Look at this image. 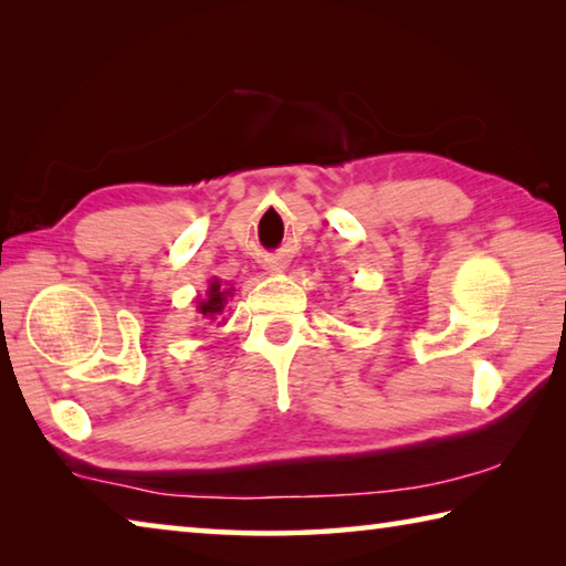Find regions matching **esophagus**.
<instances>
[{
	"label": "esophagus",
	"instance_id": "1",
	"mask_svg": "<svg viewBox=\"0 0 566 566\" xmlns=\"http://www.w3.org/2000/svg\"><path fill=\"white\" fill-rule=\"evenodd\" d=\"M266 270H270V272H282L284 264L276 262V260H270V264H266Z\"/></svg>",
	"mask_w": 566,
	"mask_h": 566
}]
</instances>
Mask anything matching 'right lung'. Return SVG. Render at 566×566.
<instances>
[{
    "instance_id": "1",
    "label": "right lung",
    "mask_w": 566,
    "mask_h": 566,
    "mask_svg": "<svg viewBox=\"0 0 566 566\" xmlns=\"http://www.w3.org/2000/svg\"><path fill=\"white\" fill-rule=\"evenodd\" d=\"M229 296V290H222V284H219V280H214L212 284H209V292H207V300L199 302V314H205V317H217L219 312L224 310V302Z\"/></svg>"
}]
</instances>
